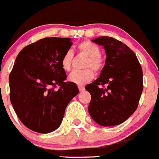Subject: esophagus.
<instances>
[{"instance_id":"1","label":"esophagus","mask_w":159,"mask_h":159,"mask_svg":"<svg viewBox=\"0 0 159 159\" xmlns=\"http://www.w3.org/2000/svg\"><path fill=\"white\" fill-rule=\"evenodd\" d=\"M78 88H79V90H80V92H83V91H84V87L82 86V85H79Z\"/></svg>"}]
</instances>
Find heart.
<instances>
[{
    "instance_id": "1",
    "label": "heart",
    "mask_w": 159,
    "mask_h": 159,
    "mask_svg": "<svg viewBox=\"0 0 159 159\" xmlns=\"http://www.w3.org/2000/svg\"><path fill=\"white\" fill-rule=\"evenodd\" d=\"M78 49L81 53L88 57L84 67H92L95 71H99L102 69L103 67V60L101 57L100 48L99 46L92 43V41L85 40L79 43ZM72 58L73 53L71 50H67L63 55L60 60L63 69L67 71L71 70ZM92 70L91 68H87L82 71H72L68 76V80L77 85H83L86 84L93 79L94 72Z\"/></svg>"
}]
</instances>
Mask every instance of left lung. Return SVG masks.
Here are the masks:
<instances>
[{
	"label": "left lung",
	"mask_w": 159,
	"mask_h": 159,
	"mask_svg": "<svg viewBox=\"0 0 159 159\" xmlns=\"http://www.w3.org/2000/svg\"><path fill=\"white\" fill-rule=\"evenodd\" d=\"M92 42L103 47L107 58L99 78L85 88L92 95L88 112L103 127L121 124L137 109L143 88V69L134 52L121 41L100 36Z\"/></svg>",
	"instance_id": "left-lung-1"
}]
</instances>
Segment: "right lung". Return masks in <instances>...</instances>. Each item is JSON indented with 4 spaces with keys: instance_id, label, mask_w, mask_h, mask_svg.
<instances>
[{
    "instance_id": "add662e5",
    "label": "right lung",
    "mask_w": 159,
    "mask_h": 159,
    "mask_svg": "<svg viewBox=\"0 0 159 159\" xmlns=\"http://www.w3.org/2000/svg\"><path fill=\"white\" fill-rule=\"evenodd\" d=\"M71 45V38H43L16 57L8 78L10 101L20 120L33 131L57 130L68 102L79 93L76 84L64 82L67 75L60 64Z\"/></svg>"
}]
</instances>
